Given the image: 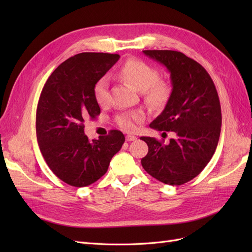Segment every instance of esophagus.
Segmentation results:
<instances>
[{
    "label": "esophagus",
    "instance_id": "esophagus-1",
    "mask_svg": "<svg viewBox=\"0 0 252 252\" xmlns=\"http://www.w3.org/2000/svg\"><path fill=\"white\" fill-rule=\"evenodd\" d=\"M136 140V136L131 135V134H127L126 135V141L127 142H131V141H135Z\"/></svg>",
    "mask_w": 252,
    "mask_h": 252
}]
</instances>
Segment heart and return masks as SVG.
<instances>
[{
	"label": "heart",
	"instance_id": "heart-1",
	"mask_svg": "<svg viewBox=\"0 0 252 252\" xmlns=\"http://www.w3.org/2000/svg\"><path fill=\"white\" fill-rule=\"evenodd\" d=\"M121 78L140 91H143L146 101L155 106L163 105L170 95V85L165 80L158 79V71L156 67L138 59H130L121 66ZM94 96L95 102L104 106L109 102L108 79L102 77L94 86ZM145 119L142 110L122 111L117 114L116 122L120 128L125 131H133L138 124Z\"/></svg>",
	"mask_w": 252,
	"mask_h": 252
}]
</instances>
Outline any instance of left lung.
Returning <instances> with one entry per match:
<instances>
[{
	"instance_id": "1",
	"label": "left lung",
	"mask_w": 252,
	"mask_h": 252,
	"mask_svg": "<svg viewBox=\"0 0 252 252\" xmlns=\"http://www.w3.org/2000/svg\"><path fill=\"white\" fill-rule=\"evenodd\" d=\"M170 72L172 91L165 109L151 128L174 132L168 144L150 136L141 140L148 154L143 168L159 182L178 186L199 175L217 149L222 112L218 91L209 73L196 61L174 50H144Z\"/></svg>"
}]
</instances>
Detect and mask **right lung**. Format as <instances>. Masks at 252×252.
Segmentation results:
<instances>
[{"instance_id":"add662e5","label":"right lung","mask_w":252,"mask_h":252,"mask_svg":"<svg viewBox=\"0 0 252 252\" xmlns=\"http://www.w3.org/2000/svg\"><path fill=\"white\" fill-rule=\"evenodd\" d=\"M119 55L82 52L58 66L45 83L36 108V139L43 158L57 177L73 187L102 178L125 136L120 130L89 142L84 121L101 113L94 96L95 82Z\"/></svg>"}]
</instances>
